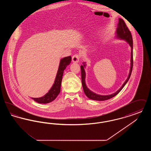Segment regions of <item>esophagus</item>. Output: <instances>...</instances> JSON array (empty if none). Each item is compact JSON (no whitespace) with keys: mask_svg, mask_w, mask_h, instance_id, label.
Segmentation results:
<instances>
[{"mask_svg":"<svg viewBox=\"0 0 151 151\" xmlns=\"http://www.w3.org/2000/svg\"><path fill=\"white\" fill-rule=\"evenodd\" d=\"M80 55L79 54H74L72 57V60L73 62H75V63H77V62H79V59H80Z\"/></svg>","mask_w":151,"mask_h":151,"instance_id":"1","label":"esophagus"}]
</instances>
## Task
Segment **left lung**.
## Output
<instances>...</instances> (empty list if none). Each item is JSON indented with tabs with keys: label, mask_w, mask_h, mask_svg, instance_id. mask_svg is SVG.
I'll return each mask as SVG.
<instances>
[{
	"label": "left lung",
	"mask_w": 151,
	"mask_h": 151,
	"mask_svg": "<svg viewBox=\"0 0 151 151\" xmlns=\"http://www.w3.org/2000/svg\"><path fill=\"white\" fill-rule=\"evenodd\" d=\"M116 37L121 40H124L126 41L129 46L131 47V67H130V70H129V75L127 78V80L125 81V82L123 83L122 86L119 88V90H118L114 93L111 94L110 95L107 96H102V95H99L97 94L94 93L91 91H90L86 86L85 81V78H86V72L84 70V67L86 65L84 63L83 65H81V81H82V86L83 88L84 92L86 94V96L93 100L96 101H105L109 100L113 97H114L118 93L120 92V91L123 89L124 86L126 84L127 81H129L130 76L131 75V72L132 70L133 67V41H132V37L131 35V32L129 31L128 27H127L125 22L122 19H119V22L118 24V27L116 29Z\"/></svg>",
	"instance_id": "8db88e82"
}]
</instances>
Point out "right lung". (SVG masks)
<instances>
[{
	"mask_svg": "<svg viewBox=\"0 0 151 151\" xmlns=\"http://www.w3.org/2000/svg\"><path fill=\"white\" fill-rule=\"evenodd\" d=\"M71 62V57L68 56L63 58L60 61L57 74L54 81V84L49 90V92L46 94L44 96L40 98H32L33 100L40 104H47L54 100L60 91V86L62 83V76L64 70L66 67L70 65Z\"/></svg>",
	"mask_w": 151,
	"mask_h": 151,
	"instance_id": "right-lung-1",
	"label": "right lung"
}]
</instances>
